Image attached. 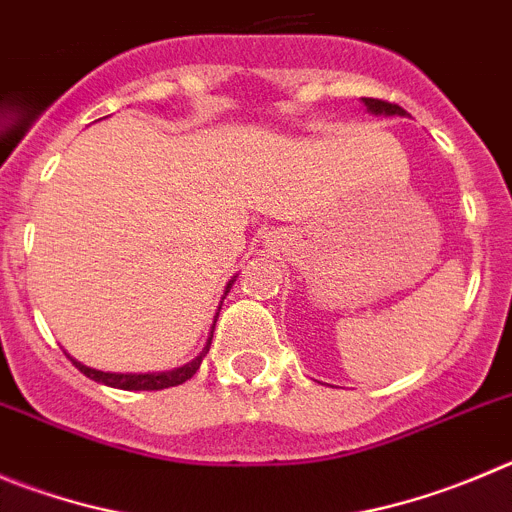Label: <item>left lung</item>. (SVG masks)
I'll return each instance as SVG.
<instances>
[{"label": "left lung", "mask_w": 512, "mask_h": 512, "mask_svg": "<svg viewBox=\"0 0 512 512\" xmlns=\"http://www.w3.org/2000/svg\"><path fill=\"white\" fill-rule=\"evenodd\" d=\"M364 105L369 108L374 116H404V108H399L396 103H389V100H379V98H364Z\"/></svg>", "instance_id": "left-lung-1"}]
</instances>
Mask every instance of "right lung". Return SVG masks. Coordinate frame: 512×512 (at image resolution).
<instances>
[{"label": "right lung", "mask_w": 512, "mask_h": 512, "mask_svg": "<svg viewBox=\"0 0 512 512\" xmlns=\"http://www.w3.org/2000/svg\"><path fill=\"white\" fill-rule=\"evenodd\" d=\"M234 278H237V275H234ZM232 283L234 280H229L224 295L229 293ZM217 315H214V323H217ZM212 333H214V326H212ZM212 333H209L207 338V346L202 348V353H199L194 361H189V364L179 366V369L174 371H159V374H111V371H98V369H90V366H83L80 361H75V358H70V361H73L75 369H78L80 374L98 381V384L113 386V389H123V391H159V389H169V386L184 384L186 379H191V376L197 374L199 366H202V358L207 356L209 351V343H212Z\"/></svg>", "instance_id": "1"}]
</instances>
